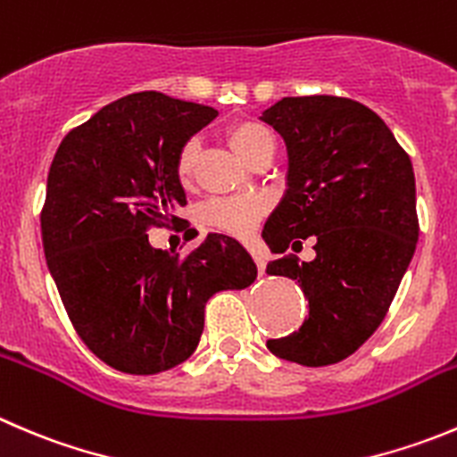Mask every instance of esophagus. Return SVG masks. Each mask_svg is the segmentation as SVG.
<instances>
[{
    "instance_id": "esophagus-1",
    "label": "esophagus",
    "mask_w": 457,
    "mask_h": 457,
    "mask_svg": "<svg viewBox=\"0 0 457 457\" xmlns=\"http://www.w3.org/2000/svg\"><path fill=\"white\" fill-rule=\"evenodd\" d=\"M254 261H256V268H259V274L265 272V259L261 254H254Z\"/></svg>"
}]
</instances>
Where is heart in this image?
Listing matches in <instances>:
<instances>
[{
    "mask_svg": "<svg viewBox=\"0 0 457 457\" xmlns=\"http://www.w3.org/2000/svg\"><path fill=\"white\" fill-rule=\"evenodd\" d=\"M225 138H228V145L234 149V154L250 165L265 152H274L272 134H270L268 127L256 120L234 122L225 131ZM194 167H196V143L187 140L176 154V179L183 185H189L194 179ZM263 210L265 205L259 198H212L203 205L201 219L210 228L223 229L234 237H245L254 229Z\"/></svg>",
    "mask_w": 457,
    "mask_h": 457,
    "instance_id": "heart-1",
    "label": "heart"
}]
</instances>
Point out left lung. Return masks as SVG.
Instances as JSON below:
<instances>
[{"mask_svg": "<svg viewBox=\"0 0 457 457\" xmlns=\"http://www.w3.org/2000/svg\"><path fill=\"white\" fill-rule=\"evenodd\" d=\"M263 120L290 156L287 192L265 223V243L283 254L312 237L317 252L308 263L290 252L265 268L299 281L308 299L299 330L268 348L303 366L337 364L378 330L413 259V165L386 122L351 97H283Z\"/></svg>", "mask_w": 457, "mask_h": 457, "instance_id": "left-lung-1", "label": "left lung"}]
</instances>
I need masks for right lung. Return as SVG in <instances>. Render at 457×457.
<instances>
[{
	"label": "right lung",
	"instance_id": "add662e5",
	"mask_svg": "<svg viewBox=\"0 0 457 457\" xmlns=\"http://www.w3.org/2000/svg\"><path fill=\"white\" fill-rule=\"evenodd\" d=\"M216 113L131 93L73 127L53 158L39 214L44 254L75 332L111 369L154 375L183 364L210 296L256 278L254 261L225 234H207L187 254L149 245V229L179 223L171 212L187 205L176 154Z\"/></svg>",
	"mask_w": 457,
	"mask_h": 457
}]
</instances>
